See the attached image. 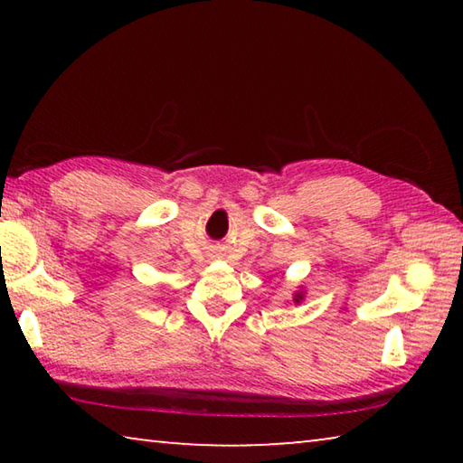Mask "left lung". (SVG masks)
<instances>
[{"label": "left lung", "mask_w": 463, "mask_h": 463, "mask_svg": "<svg viewBox=\"0 0 463 463\" xmlns=\"http://www.w3.org/2000/svg\"><path fill=\"white\" fill-rule=\"evenodd\" d=\"M302 300V294H296V302H300Z\"/></svg>", "instance_id": "8db88e82"}]
</instances>
